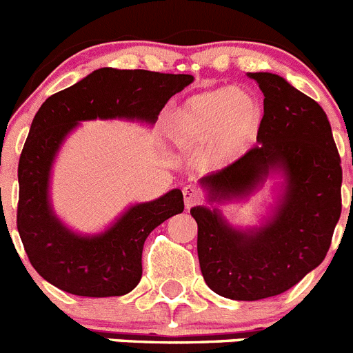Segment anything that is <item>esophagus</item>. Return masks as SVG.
Listing matches in <instances>:
<instances>
[{"mask_svg": "<svg viewBox=\"0 0 353 353\" xmlns=\"http://www.w3.org/2000/svg\"><path fill=\"white\" fill-rule=\"evenodd\" d=\"M201 199H203V196L199 194L194 187L192 185L183 187V201H185L187 208H191V207H194V205L201 203Z\"/></svg>", "mask_w": 353, "mask_h": 353, "instance_id": "obj_1", "label": "esophagus"}]
</instances>
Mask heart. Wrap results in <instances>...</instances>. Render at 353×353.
Masks as SVG:
<instances>
[{"mask_svg": "<svg viewBox=\"0 0 353 353\" xmlns=\"http://www.w3.org/2000/svg\"><path fill=\"white\" fill-rule=\"evenodd\" d=\"M261 105L245 88H215L189 97L168 118V132L182 148L205 150L210 166H224L256 138Z\"/></svg>", "mask_w": 353, "mask_h": 353, "instance_id": "1", "label": "heart"}]
</instances>
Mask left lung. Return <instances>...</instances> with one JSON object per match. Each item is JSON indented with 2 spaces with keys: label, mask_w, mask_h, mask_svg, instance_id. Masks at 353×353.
I'll return each instance as SVG.
<instances>
[{
  "label": "left lung",
  "mask_w": 353,
  "mask_h": 353,
  "mask_svg": "<svg viewBox=\"0 0 353 353\" xmlns=\"http://www.w3.org/2000/svg\"><path fill=\"white\" fill-rule=\"evenodd\" d=\"M249 77L265 97L258 145L199 183L210 201H232L251 194L270 171H281L285 191L276 212L244 232L217 208H191L205 283L233 301H260L297 285L323 261L341 215V159L325 111L281 76Z\"/></svg>",
  "instance_id": "obj_1"
}]
</instances>
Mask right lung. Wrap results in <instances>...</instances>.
I'll list each match as a JSON object with an SVG mask.
<instances>
[{
  "label": "right lung",
  "mask_w": 353,
  "mask_h": 353,
  "mask_svg": "<svg viewBox=\"0 0 353 353\" xmlns=\"http://www.w3.org/2000/svg\"><path fill=\"white\" fill-rule=\"evenodd\" d=\"M192 79L189 74L105 67L40 105L19 159L17 230L30 263L46 281L81 297H118L138 286L146 236L182 214V191L134 205L104 233L83 236L70 232L49 203L52 161L79 121L125 118L152 125L171 97Z\"/></svg>",
  "instance_id": "right-lung-1"
}]
</instances>
